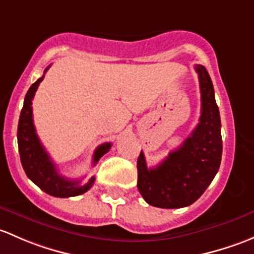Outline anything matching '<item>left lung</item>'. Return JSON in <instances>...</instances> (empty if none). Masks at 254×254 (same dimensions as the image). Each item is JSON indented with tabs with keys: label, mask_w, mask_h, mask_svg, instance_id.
<instances>
[{
	"label": "left lung",
	"mask_w": 254,
	"mask_h": 254,
	"mask_svg": "<svg viewBox=\"0 0 254 254\" xmlns=\"http://www.w3.org/2000/svg\"><path fill=\"white\" fill-rule=\"evenodd\" d=\"M202 98L199 124L180 148L148 169L143 151L137 161L138 190L148 204L184 208L194 203L215 177L221 163V121L208 70L195 64Z\"/></svg>",
	"instance_id": "1"
}]
</instances>
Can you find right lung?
Returning <instances> with one entry per match:
<instances>
[{
  "label": "right lung",
  "mask_w": 254,
  "mask_h": 254,
  "mask_svg": "<svg viewBox=\"0 0 254 254\" xmlns=\"http://www.w3.org/2000/svg\"><path fill=\"white\" fill-rule=\"evenodd\" d=\"M49 67L45 69V72L49 69ZM43 79L44 75L39 78L34 84H31L24 98V105L20 112L17 132L20 161H22L23 169H24L27 176L45 193L59 198L75 197V195L87 192L93 186L95 177H91L88 184L83 186H80V180H77V181L66 180L57 172L56 165L52 163L48 151L41 144L40 139L36 134L35 127H34L31 104H33V98L35 95L36 89ZM110 148H111V143H105V144L98 146L94 153L93 164L98 163L101 156L108 153Z\"/></svg>",
  "instance_id": "obj_1"
}]
</instances>
